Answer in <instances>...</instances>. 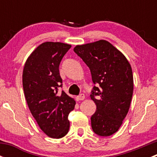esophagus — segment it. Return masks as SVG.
<instances>
[{
    "label": "esophagus",
    "instance_id": "obj_1",
    "mask_svg": "<svg viewBox=\"0 0 157 157\" xmlns=\"http://www.w3.org/2000/svg\"><path fill=\"white\" fill-rule=\"evenodd\" d=\"M84 99H85V95L84 94H80V95H79V96L77 97V100H83Z\"/></svg>",
    "mask_w": 157,
    "mask_h": 157
}]
</instances>
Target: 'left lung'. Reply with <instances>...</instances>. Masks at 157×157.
I'll return each mask as SVG.
<instances>
[{
	"label": "left lung",
	"mask_w": 157,
	"mask_h": 157,
	"mask_svg": "<svg viewBox=\"0 0 157 157\" xmlns=\"http://www.w3.org/2000/svg\"><path fill=\"white\" fill-rule=\"evenodd\" d=\"M74 51L88 66L96 84L90 94L96 105L91 117L93 131L102 137L112 135L121 127L131 105L134 90L131 64L105 40L77 45Z\"/></svg>",
	"instance_id": "8db88e82"
}]
</instances>
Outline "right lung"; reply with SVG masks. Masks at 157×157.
Here are the masks:
<instances>
[{
	"mask_svg": "<svg viewBox=\"0 0 157 157\" xmlns=\"http://www.w3.org/2000/svg\"><path fill=\"white\" fill-rule=\"evenodd\" d=\"M71 45L62 42L41 44L29 55L23 72L27 105L39 128L48 137L61 138L70 128L68 115L76 102L64 91L59 65Z\"/></svg>",
	"mask_w": 157,
	"mask_h": 157,
	"instance_id": "right-lung-1",
	"label": "right lung"
}]
</instances>
